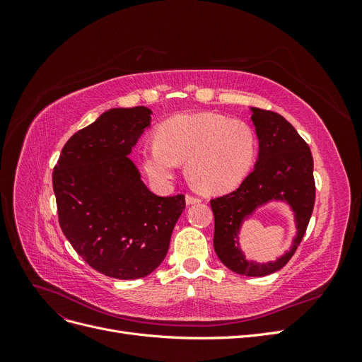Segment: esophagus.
Here are the masks:
<instances>
[{
	"label": "esophagus",
	"instance_id": "obj_1",
	"mask_svg": "<svg viewBox=\"0 0 362 362\" xmlns=\"http://www.w3.org/2000/svg\"><path fill=\"white\" fill-rule=\"evenodd\" d=\"M202 199L198 198V196H193V194H187L185 196V204L192 205V204H199Z\"/></svg>",
	"mask_w": 362,
	"mask_h": 362
}]
</instances>
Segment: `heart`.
Returning <instances> with one entry per match:
<instances>
[{"label":"heart","instance_id":"obj_1","mask_svg":"<svg viewBox=\"0 0 362 362\" xmlns=\"http://www.w3.org/2000/svg\"><path fill=\"white\" fill-rule=\"evenodd\" d=\"M255 154L254 129L217 113L172 117L141 151L145 170L156 182L170 181L180 163H185L189 181L205 193L234 190L246 178Z\"/></svg>","mask_w":362,"mask_h":362}]
</instances>
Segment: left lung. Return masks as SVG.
I'll return each mask as SVG.
<instances>
[{
    "mask_svg": "<svg viewBox=\"0 0 362 362\" xmlns=\"http://www.w3.org/2000/svg\"><path fill=\"white\" fill-rule=\"evenodd\" d=\"M259 152L258 161L238 189L211 199L214 250L223 264L238 275L266 276L287 264L300 245L315 201L313 156L298 131L281 115L252 107ZM270 200H286L295 211L298 234L292 249L267 265L247 262L238 246V233L246 216Z\"/></svg>",
    "mask_w": 362,
    "mask_h": 362,
    "instance_id": "obj_1",
    "label": "left lung"
}]
</instances>
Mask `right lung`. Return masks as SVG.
I'll return each mask as SVG.
<instances>
[{"mask_svg": "<svg viewBox=\"0 0 362 362\" xmlns=\"http://www.w3.org/2000/svg\"><path fill=\"white\" fill-rule=\"evenodd\" d=\"M148 107L112 108L66 141L52 172L59 223L87 264L105 276L139 279L168 254L184 194L148 190L128 158L151 124Z\"/></svg>", "mask_w": 362, "mask_h": 362, "instance_id": "add662e5", "label": "right lung"}]
</instances>
